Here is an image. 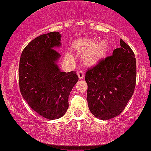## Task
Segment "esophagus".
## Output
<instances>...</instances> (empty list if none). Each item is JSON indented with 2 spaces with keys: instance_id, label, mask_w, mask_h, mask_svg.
<instances>
[{
  "instance_id": "esophagus-1",
  "label": "esophagus",
  "mask_w": 151,
  "mask_h": 151,
  "mask_svg": "<svg viewBox=\"0 0 151 151\" xmlns=\"http://www.w3.org/2000/svg\"><path fill=\"white\" fill-rule=\"evenodd\" d=\"M77 75H78V78H79V79H83L84 78V77H85V73H84V72L82 71V70H78V72H77Z\"/></svg>"
}]
</instances>
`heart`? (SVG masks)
<instances>
[{
	"mask_svg": "<svg viewBox=\"0 0 151 151\" xmlns=\"http://www.w3.org/2000/svg\"><path fill=\"white\" fill-rule=\"evenodd\" d=\"M73 48L78 53H83L82 60L86 65H95L106 56L109 50V42L96 38H81L74 42ZM70 55H68V57Z\"/></svg>",
	"mask_w": 151,
	"mask_h": 151,
	"instance_id": "b5f03b06",
	"label": "heart"
}]
</instances>
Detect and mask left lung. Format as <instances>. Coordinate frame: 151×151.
<instances>
[{
	"label": "left lung",
	"instance_id": "8db88e82",
	"mask_svg": "<svg viewBox=\"0 0 151 151\" xmlns=\"http://www.w3.org/2000/svg\"><path fill=\"white\" fill-rule=\"evenodd\" d=\"M121 47L85 73L88 107L101 120L116 117L125 109L134 93L136 60L130 47L121 40Z\"/></svg>",
	"mask_w": 151,
	"mask_h": 151
}]
</instances>
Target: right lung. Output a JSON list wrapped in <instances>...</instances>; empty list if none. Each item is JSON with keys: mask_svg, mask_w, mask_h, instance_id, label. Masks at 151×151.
<instances>
[{"mask_svg": "<svg viewBox=\"0 0 151 151\" xmlns=\"http://www.w3.org/2000/svg\"><path fill=\"white\" fill-rule=\"evenodd\" d=\"M60 37L57 31L39 36L24 48L19 61L21 93L33 110L48 120L64 115L78 80L76 72H61L56 64L60 55L55 48L61 45Z\"/></svg>", "mask_w": 151, "mask_h": 151, "instance_id": "add662e5", "label": "right lung"}]
</instances>
